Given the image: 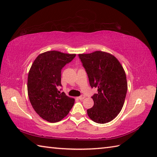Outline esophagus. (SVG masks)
<instances>
[{
    "mask_svg": "<svg viewBox=\"0 0 157 157\" xmlns=\"http://www.w3.org/2000/svg\"><path fill=\"white\" fill-rule=\"evenodd\" d=\"M84 98H85V96H84V95H82V96H79V97H78V99L80 100V101H82V100L84 99Z\"/></svg>",
    "mask_w": 157,
    "mask_h": 157,
    "instance_id": "34e87169",
    "label": "esophagus"
}]
</instances>
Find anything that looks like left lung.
I'll list each match as a JSON object with an SVG mask.
<instances>
[{
    "instance_id": "1",
    "label": "left lung",
    "mask_w": 157,
    "mask_h": 157,
    "mask_svg": "<svg viewBox=\"0 0 157 157\" xmlns=\"http://www.w3.org/2000/svg\"><path fill=\"white\" fill-rule=\"evenodd\" d=\"M79 57L90 85L98 88L92 97L94 106L87 110L88 117L98 123L112 121L121 111L128 90L124 69L115 56L106 52L79 54Z\"/></svg>"
}]
</instances>
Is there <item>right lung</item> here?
I'll return each instance as SVG.
<instances>
[{
	"label": "right lung",
	"instance_id": "right-lung-1",
	"mask_svg": "<svg viewBox=\"0 0 157 157\" xmlns=\"http://www.w3.org/2000/svg\"><path fill=\"white\" fill-rule=\"evenodd\" d=\"M75 54L56 51L40 54L32 63L28 78V94L36 113L51 123H56L68 115L75 99L61 93V69L74 59Z\"/></svg>",
	"mask_w": 157,
	"mask_h": 157
}]
</instances>
